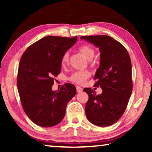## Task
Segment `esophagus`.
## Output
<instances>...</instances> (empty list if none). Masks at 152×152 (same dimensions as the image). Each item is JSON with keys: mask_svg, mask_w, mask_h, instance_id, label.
Instances as JSON below:
<instances>
[{"mask_svg": "<svg viewBox=\"0 0 152 152\" xmlns=\"http://www.w3.org/2000/svg\"><path fill=\"white\" fill-rule=\"evenodd\" d=\"M76 91H77V92H78V93H80V92H82V88H81V87L77 86H76Z\"/></svg>", "mask_w": 152, "mask_h": 152, "instance_id": "obj_1", "label": "esophagus"}]
</instances>
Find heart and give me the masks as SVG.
Masks as SVG:
<instances>
[{
	"instance_id": "heart-1",
	"label": "heart",
	"mask_w": 152,
	"mask_h": 152,
	"mask_svg": "<svg viewBox=\"0 0 152 152\" xmlns=\"http://www.w3.org/2000/svg\"><path fill=\"white\" fill-rule=\"evenodd\" d=\"M80 51H81L82 54L88 59V60H91L94 56V50L91 47L88 45H83L80 48ZM69 60V53L66 52L63 55L61 60V64L62 66H65L68 63ZM89 76V73L86 71H78L74 72L70 76V80L76 84H83L86 78Z\"/></svg>"
}]
</instances>
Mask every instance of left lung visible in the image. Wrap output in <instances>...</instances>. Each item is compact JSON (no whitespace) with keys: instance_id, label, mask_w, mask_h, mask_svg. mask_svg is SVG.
Segmentation results:
<instances>
[{"instance_id":"left-lung-1","label":"left lung","mask_w":152,"mask_h":152,"mask_svg":"<svg viewBox=\"0 0 152 152\" xmlns=\"http://www.w3.org/2000/svg\"><path fill=\"white\" fill-rule=\"evenodd\" d=\"M84 39L99 48L100 65L94 75L96 86L102 90L96 94L91 88L85 107L90 122L107 127L117 122L125 112L132 92V68L127 51L121 43L108 35L82 36Z\"/></svg>"}]
</instances>
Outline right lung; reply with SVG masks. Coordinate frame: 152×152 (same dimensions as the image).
Wrapping results in <instances>:
<instances>
[{"mask_svg":"<svg viewBox=\"0 0 152 152\" xmlns=\"http://www.w3.org/2000/svg\"><path fill=\"white\" fill-rule=\"evenodd\" d=\"M77 39L47 36L30 45L20 58L18 91L25 113L36 125L50 127L60 123L67 104L76 95L72 84L55 91L51 87L53 77L60 73L61 58Z\"/></svg>","mask_w":152,"mask_h":152,"instance_id":"right-lung-1","label":"right lung"}]
</instances>
